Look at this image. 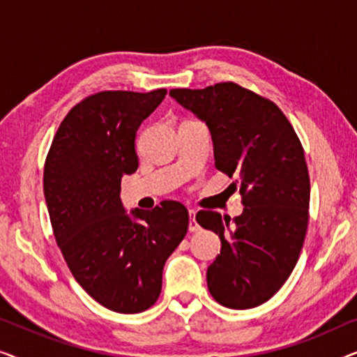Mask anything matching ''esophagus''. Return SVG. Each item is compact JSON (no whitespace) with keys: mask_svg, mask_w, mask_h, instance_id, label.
Listing matches in <instances>:
<instances>
[{"mask_svg":"<svg viewBox=\"0 0 357 357\" xmlns=\"http://www.w3.org/2000/svg\"><path fill=\"white\" fill-rule=\"evenodd\" d=\"M195 216H197V211H195V209H190V224H188V231L190 232L199 231V224L197 222V219H195Z\"/></svg>","mask_w":357,"mask_h":357,"instance_id":"obj_1","label":"esophagus"}]
</instances>
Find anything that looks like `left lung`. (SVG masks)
I'll return each instance as SVG.
<instances>
[{
	"instance_id": "left-lung-1",
	"label": "left lung",
	"mask_w": 357,
	"mask_h": 357,
	"mask_svg": "<svg viewBox=\"0 0 357 357\" xmlns=\"http://www.w3.org/2000/svg\"><path fill=\"white\" fill-rule=\"evenodd\" d=\"M170 96L208 125L214 165L237 177L242 195L241 216L197 214L199 226L221 238L208 289L229 309L261 305L291 276L304 245L310 202L304 148L275 102L236 82L172 89Z\"/></svg>"
}]
</instances>
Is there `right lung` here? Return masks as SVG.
<instances>
[{"mask_svg": "<svg viewBox=\"0 0 357 357\" xmlns=\"http://www.w3.org/2000/svg\"><path fill=\"white\" fill-rule=\"evenodd\" d=\"M167 91H104L68 112L43 169L56 243L92 299L120 314L154 305L167 258L188 231V211L165 199L126 214L121 177L138 169L136 131Z\"/></svg>", "mask_w": 357, "mask_h": 357, "instance_id": "add662e5", "label": "right lung"}]
</instances>
